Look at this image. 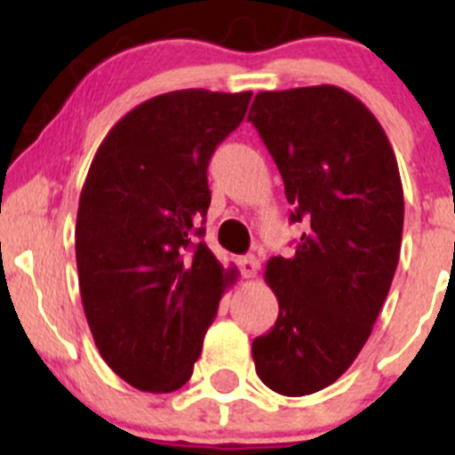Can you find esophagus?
I'll list each match as a JSON object with an SVG mask.
<instances>
[{
	"mask_svg": "<svg viewBox=\"0 0 455 455\" xmlns=\"http://www.w3.org/2000/svg\"><path fill=\"white\" fill-rule=\"evenodd\" d=\"M237 266H240L242 277H255L257 268H259V261H257L255 255H244L237 259Z\"/></svg>",
	"mask_w": 455,
	"mask_h": 455,
	"instance_id": "esophagus-1",
	"label": "esophagus"
}]
</instances>
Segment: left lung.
<instances>
[{
	"instance_id": "1",
	"label": "left lung",
	"mask_w": 455,
	"mask_h": 455,
	"mask_svg": "<svg viewBox=\"0 0 455 455\" xmlns=\"http://www.w3.org/2000/svg\"><path fill=\"white\" fill-rule=\"evenodd\" d=\"M259 132L308 228L292 257H270L266 282L279 315L253 341L257 376L283 396L332 385L368 341L396 273L401 173L374 114L337 85L259 92Z\"/></svg>"
}]
</instances>
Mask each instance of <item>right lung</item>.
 I'll use <instances>...</instances> for the list:
<instances>
[{
	"label": "right lung",
	"mask_w": 455,
	"mask_h": 455,
	"mask_svg": "<svg viewBox=\"0 0 455 455\" xmlns=\"http://www.w3.org/2000/svg\"><path fill=\"white\" fill-rule=\"evenodd\" d=\"M251 92L178 90L127 112L96 149L76 213L84 310L105 363L142 392L194 374L237 268L200 242L206 167L242 121Z\"/></svg>",
	"instance_id": "right-lung-1"
}]
</instances>
